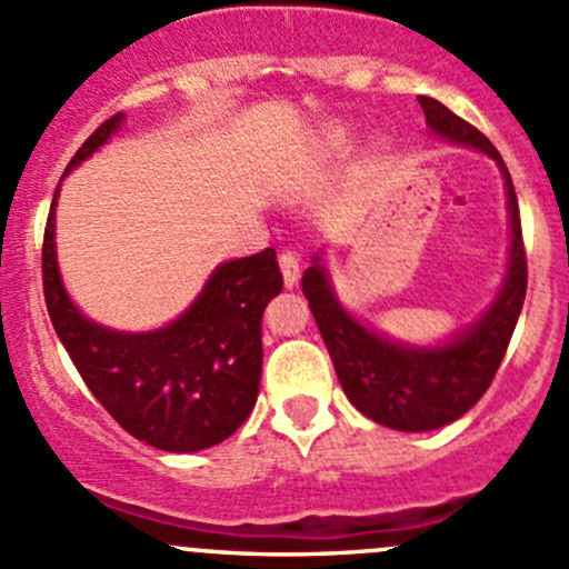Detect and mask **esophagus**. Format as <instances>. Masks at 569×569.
<instances>
[{
    "label": "esophagus",
    "mask_w": 569,
    "mask_h": 569,
    "mask_svg": "<svg viewBox=\"0 0 569 569\" xmlns=\"http://www.w3.org/2000/svg\"><path fill=\"white\" fill-rule=\"evenodd\" d=\"M278 261H280V272H283L286 289H291V286L297 283V278H300V256H297L295 250H283Z\"/></svg>",
    "instance_id": "obj_1"
}]
</instances>
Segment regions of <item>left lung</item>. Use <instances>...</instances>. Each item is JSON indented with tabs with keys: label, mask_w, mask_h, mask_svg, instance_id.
Wrapping results in <instances>:
<instances>
[{
	"label": "left lung",
	"mask_w": 569,
	"mask_h": 569,
	"mask_svg": "<svg viewBox=\"0 0 569 569\" xmlns=\"http://www.w3.org/2000/svg\"><path fill=\"white\" fill-rule=\"evenodd\" d=\"M418 101L432 134L455 146L487 153L496 159L503 176L512 244H509L507 274L492 306L487 308L485 317L451 336L449 341L435 347H410L355 319L338 302L330 274L319 256H313V263L302 274V295L308 297L347 399L371 421L399 432H429L446 427L485 396L507 355L529 283L518 194L501 153L479 129L457 118L449 107L429 96H418Z\"/></svg>",
	"instance_id": "1"
}]
</instances>
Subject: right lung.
Listing matches in <instances>:
<instances>
[{"mask_svg": "<svg viewBox=\"0 0 569 569\" xmlns=\"http://www.w3.org/2000/svg\"><path fill=\"white\" fill-rule=\"evenodd\" d=\"M120 123L123 114L104 120L68 162L66 176L93 157ZM57 192L43 233V297L84 386L126 432L153 449L187 455L231 438L258 399L263 308L283 289L274 250L220 263L192 306L159 330H112L84 317L62 286L54 250Z\"/></svg>", "mask_w": 569, "mask_h": 569, "instance_id": "add662e5", "label": "right lung"}]
</instances>
